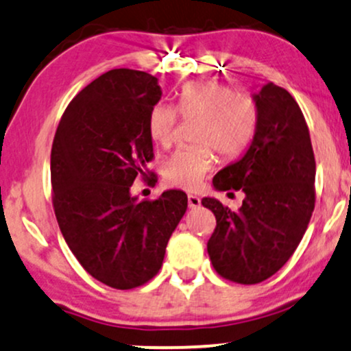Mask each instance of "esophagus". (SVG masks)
Segmentation results:
<instances>
[{"label": "esophagus", "instance_id": "1", "mask_svg": "<svg viewBox=\"0 0 351 351\" xmlns=\"http://www.w3.org/2000/svg\"><path fill=\"white\" fill-rule=\"evenodd\" d=\"M187 200H189V207H191V208L200 207V199L197 195H189Z\"/></svg>", "mask_w": 351, "mask_h": 351}]
</instances>
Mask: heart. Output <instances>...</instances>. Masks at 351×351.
Instances as JSON below:
<instances>
[{
	"label": "heart",
	"instance_id": "b5f03b06",
	"mask_svg": "<svg viewBox=\"0 0 351 351\" xmlns=\"http://www.w3.org/2000/svg\"><path fill=\"white\" fill-rule=\"evenodd\" d=\"M177 114L184 121H197L193 141L200 144L176 151L162 166L164 182L184 191H195L202 184L215 166V151L223 159L245 152L259 125V105L253 95L213 80L184 85L176 95V110L166 103L152 106L147 117L152 143L160 147L174 143Z\"/></svg>",
	"mask_w": 351,
	"mask_h": 351
}]
</instances>
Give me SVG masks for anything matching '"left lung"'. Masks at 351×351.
I'll use <instances>...</instances> for the list:
<instances>
[{
  "mask_svg": "<svg viewBox=\"0 0 351 351\" xmlns=\"http://www.w3.org/2000/svg\"><path fill=\"white\" fill-rule=\"evenodd\" d=\"M259 125L238 162L213 177L217 191H243L238 212L202 199L217 226L207 243L213 269L237 284H258L294 254L315 207V158L294 97L273 82L256 97Z\"/></svg>",
  "mask_w": 351,
  "mask_h": 351,
  "instance_id": "obj_1",
  "label": "left lung"
}]
</instances>
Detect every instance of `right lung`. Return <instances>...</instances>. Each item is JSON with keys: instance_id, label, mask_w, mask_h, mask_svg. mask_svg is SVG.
<instances>
[{"instance_id": "right-lung-1", "label": "right lung", "mask_w": 351, "mask_h": 351, "mask_svg": "<svg viewBox=\"0 0 351 351\" xmlns=\"http://www.w3.org/2000/svg\"><path fill=\"white\" fill-rule=\"evenodd\" d=\"M160 93L151 73L113 69L73 97L53 136L57 223L82 267L113 289H134L159 273L187 210L182 191L141 202L130 195L136 177L151 174L147 117Z\"/></svg>"}]
</instances>
